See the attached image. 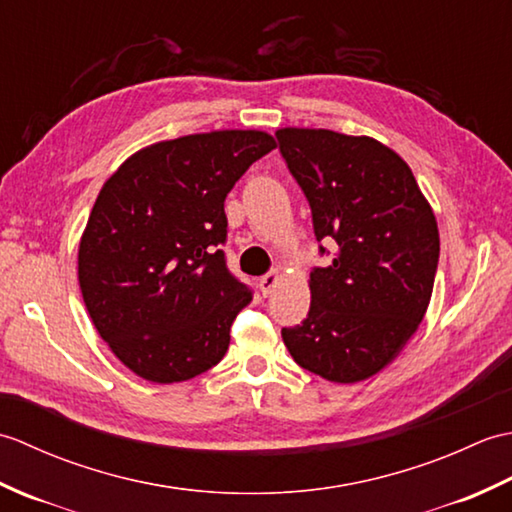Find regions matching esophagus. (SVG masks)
Returning <instances> with one entry per match:
<instances>
[{
    "label": "esophagus",
    "mask_w": 512,
    "mask_h": 512,
    "mask_svg": "<svg viewBox=\"0 0 512 512\" xmlns=\"http://www.w3.org/2000/svg\"><path fill=\"white\" fill-rule=\"evenodd\" d=\"M279 279H281V275L277 273V270H273V273H268L259 279V290H262L264 297H268L270 292H273V288L279 284Z\"/></svg>",
    "instance_id": "esophagus-1"
}]
</instances>
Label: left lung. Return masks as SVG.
<instances>
[{"label": "left lung", "mask_w": 512, "mask_h": 512, "mask_svg": "<svg viewBox=\"0 0 512 512\" xmlns=\"http://www.w3.org/2000/svg\"><path fill=\"white\" fill-rule=\"evenodd\" d=\"M277 138L310 202L314 235L336 242L332 264L310 273L306 321L281 336L299 367L361 383L394 361L427 314L436 213L407 162L372 136L281 127Z\"/></svg>", "instance_id": "obj_1"}]
</instances>
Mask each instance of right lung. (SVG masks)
<instances>
[{"mask_svg": "<svg viewBox=\"0 0 512 512\" xmlns=\"http://www.w3.org/2000/svg\"><path fill=\"white\" fill-rule=\"evenodd\" d=\"M277 147L262 129H213L147 145L96 198L79 242V286L101 339L149 383L209 372L253 295L228 273L224 200Z\"/></svg>", "mask_w": 512, "mask_h": 512, "instance_id": "1", "label": "right lung"}]
</instances>
